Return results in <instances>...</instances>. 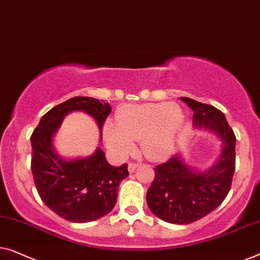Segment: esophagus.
I'll return each mask as SVG.
<instances>
[{"mask_svg": "<svg viewBox=\"0 0 260 260\" xmlns=\"http://www.w3.org/2000/svg\"><path fill=\"white\" fill-rule=\"evenodd\" d=\"M138 167H139L138 162H129V165H128V172H129L131 174L134 173L135 169H137Z\"/></svg>", "mask_w": 260, "mask_h": 260, "instance_id": "obj_1", "label": "esophagus"}]
</instances>
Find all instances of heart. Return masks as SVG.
<instances>
[{
    "instance_id": "obj_1",
    "label": "heart",
    "mask_w": 260,
    "mask_h": 260,
    "mask_svg": "<svg viewBox=\"0 0 260 260\" xmlns=\"http://www.w3.org/2000/svg\"><path fill=\"white\" fill-rule=\"evenodd\" d=\"M183 113L176 104L156 103L127 105L118 111L115 126L106 123L104 139L107 146L128 155L140 141L141 152L148 160L164 161L172 155Z\"/></svg>"
}]
</instances>
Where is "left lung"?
<instances>
[{
    "label": "left lung",
    "instance_id": "obj_1",
    "mask_svg": "<svg viewBox=\"0 0 260 260\" xmlns=\"http://www.w3.org/2000/svg\"><path fill=\"white\" fill-rule=\"evenodd\" d=\"M181 99L193 111V126L209 129L222 141V154L204 172L189 168L180 155H173L154 168L146 200L150 211L165 222L190 224L214 211L229 193L236 167V137L216 107L185 96Z\"/></svg>",
    "mask_w": 260,
    "mask_h": 260
}]
</instances>
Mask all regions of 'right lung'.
Here are the masks:
<instances>
[{
    "mask_svg": "<svg viewBox=\"0 0 260 260\" xmlns=\"http://www.w3.org/2000/svg\"><path fill=\"white\" fill-rule=\"evenodd\" d=\"M83 111L95 119L100 137L112 107L104 100L75 96L51 108L31 135V172L40 197L61 218L87 223L110 214L118 199L120 182L129 175L127 164L113 167L98 147L88 157L64 160L52 146V138L63 119Z\"/></svg>",
    "mask_w": 260,
    "mask_h": 260,
    "instance_id": "1",
    "label": "right lung"
}]
</instances>
